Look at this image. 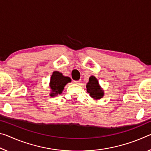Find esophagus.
I'll return each mask as SVG.
<instances>
[{
    "label": "esophagus",
    "mask_w": 151,
    "mask_h": 151,
    "mask_svg": "<svg viewBox=\"0 0 151 151\" xmlns=\"http://www.w3.org/2000/svg\"><path fill=\"white\" fill-rule=\"evenodd\" d=\"M81 82V80H78V81H74L73 83H75V84H78Z\"/></svg>",
    "instance_id": "1"
}]
</instances>
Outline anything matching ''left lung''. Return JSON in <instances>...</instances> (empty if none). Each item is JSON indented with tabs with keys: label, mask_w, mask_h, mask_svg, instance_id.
I'll use <instances>...</instances> for the list:
<instances>
[{
	"label": "left lung",
	"mask_w": 151,
	"mask_h": 151,
	"mask_svg": "<svg viewBox=\"0 0 151 151\" xmlns=\"http://www.w3.org/2000/svg\"><path fill=\"white\" fill-rule=\"evenodd\" d=\"M87 91L93 99H100L104 96V91L100 86L97 78L94 76H91L87 83Z\"/></svg>",
	"instance_id": "left-lung-1"
}]
</instances>
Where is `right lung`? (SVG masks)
<instances>
[{"instance_id": "1", "label": "right lung", "mask_w": 151, "mask_h": 151, "mask_svg": "<svg viewBox=\"0 0 151 151\" xmlns=\"http://www.w3.org/2000/svg\"><path fill=\"white\" fill-rule=\"evenodd\" d=\"M71 82V79L68 76H65L63 73L58 71H54L50 78V88L51 91L50 96L54 97L63 93L65 85L67 83Z\"/></svg>"}]
</instances>
